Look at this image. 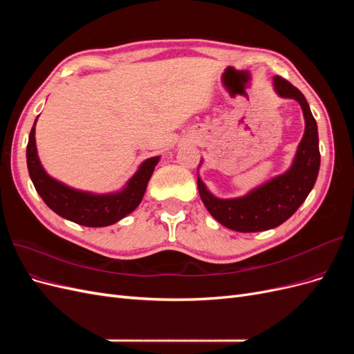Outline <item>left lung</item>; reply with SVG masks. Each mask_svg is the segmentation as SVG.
<instances>
[{"label":"left lung","instance_id":"left-lung-1","mask_svg":"<svg viewBox=\"0 0 354 354\" xmlns=\"http://www.w3.org/2000/svg\"><path fill=\"white\" fill-rule=\"evenodd\" d=\"M273 84L277 94L286 99H295L301 104L304 113L306 131L301 143L298 145L292 167L285 174L277 176L269 183L252 190L250 195L238 199H218L212 196L201 178H198V190L203 205L223 226L236 232H263L286 221L306 201L319 173L317 125L306 97L279 75L273 78Z\"/></svg>","mask_w":354,"mask_h":354}]
</instances>
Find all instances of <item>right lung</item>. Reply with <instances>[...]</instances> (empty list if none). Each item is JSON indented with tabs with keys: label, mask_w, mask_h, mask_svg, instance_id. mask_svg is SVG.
<instances>
[{
	"label": "right lung",
	"mask_w": 354,
	"mask_h": 354,
	"mask_svg": "<svg viewBox=\"0 0 354 354\" xmlns=\"http://www.w3.org/2000/svg\"><path fill=\"white\" fill-rule=\"evenodd\" d=\"M37 122V121H35ZM28 171L39 196L48 208L60 217L71 220L81 226L104 227L124 218L133 212L142 202L147 181L151 178L159 158H149L138 168L134 177L128 181L124 190L112 195H91L73 190L51 178L42 169L35 146V124L32 127L26 147Z\"/></svg>",
	"instance_id": "obj_1"
}]
</instances>
